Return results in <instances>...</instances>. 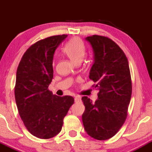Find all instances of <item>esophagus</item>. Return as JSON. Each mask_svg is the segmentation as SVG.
Instances as JSON below:
<instances>
[{"label":"esophagus","mask_w":152,"mask_h":152,"mask_svg":"<svg viewBox=\"0 0 152 152\" xmlns=\"http://www.w3.org/2000/svg\"><path fill=\"white\" fill-rule=\"evenodd\" d=\"M74 100H75V102H76V103L80 102H81V98L79 96H75Z\"/></svg>","instance_id":"esophagus-1"}]
</instances>
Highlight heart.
Instances as JSON below:
<instances>
[{
  "instance_id": "heart-1",
  "label": "heart",
  "mask_w": 152,
  "mask_h": 152,
  "mask_svg": "<svg viewBox=\"0 0 152 152\" xmlns=\"http://www.w3.org/2000/svg\"><path fill=\"white\" fill-rule=\"evenodd\" d=\"M63 52L75 63H80L85 56L86 48L80 38H73L66 43L62 48Z\"/></svg>"
}]
</instances>
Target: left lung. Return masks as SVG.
<instances>
[{
	"label": "left lung",
	"instance_id": "1",
	"mask_svg": "<svg viewBox=\"0 0 152 152\" xmlns=\"http://www.w3.org/2000/svg\"><path fill=\"white\" fill-rule=\"evenodd\" d=\"M94 52L89 78L99 91L95 103L82 97V121L86 133L97 140L113 137L127 117L132 92L129 66L124 52L111 38L93 35L86 38Z\"/></svg>",
	"mask_w": 152,
	"mask_h": 152
}]
</instances>
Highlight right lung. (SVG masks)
<instances>
[{
  "label": "right lung",
  "mask_w": 152,
  "mask_h": 152,
  "mask_svg": "<svg viewBox=\"0 0 152 152\" xmlns=\"http://www.w3.org/2000/svg\"><path fill=\"white\" fill-rule=\"evenodd\" d=\"M67 36H50L31 45L17 69L14 92L19 115L28 131L39 139H50L61 132L74 103L72 96H58L48 89L54 51Z\"/></svg>",
  "instance_id": "1"
}]
</instances>
